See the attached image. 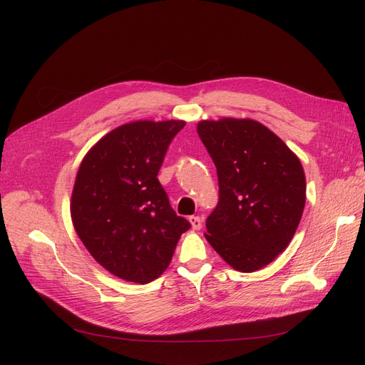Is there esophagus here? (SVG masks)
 <instances>
[{
	"label": "esophagus",
	"mask_w": 365,
	"mask_h": 365,
	"mask_svg": "<svg viewBox=\"0 0 365 365\" xmlns=\"http://www.w3.org/2000/svg\"><path fill=\"white\" fill-rule=\"evenodd\" d=\"M189 222H190V225H192V229H195V231H200V229L202 227V219L198 216H190Z\"/></svg>",
	"instance_id": "1"
}]
</instances>
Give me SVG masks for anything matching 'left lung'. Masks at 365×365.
Listing matches in <instances>:
<instances>
[{
	"instance_id": "obj_1",
	"label": "left lung",
	"mask_w": 365,
	"mask_h": 365,
	"mask_svg": "<svg viewBox=\"0 0 365 365\" xmlns=\"http://www.w3.org/2000/svg\"><path fill=\"white\" fill-rule=\"evenodd\" d=\"M219 179L205 238L240 272L269 264L293 240L306 201L304 171L275 133L248 118L200 121Z\"/></svg>"
}]
</instances>
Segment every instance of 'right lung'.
<instances>
[{
    "label": "right lung",
    "mask_w": 365,
    "mask_h": 365,
    "mask_svg": "<svg viewBox=\"0 0 365 365\" xmlns=\"http://www.w3.org/2000/svg\"><path fill=\"white\" fill-rule=\"evenodd\" d=\"M185 121H134L109 131L81 161L71 198L76 234L94 260L121 279L148 284L171 262L190 223L158 180Z\"/></svg>",
    "instance_id": "add662e5"
}]
</instances>
